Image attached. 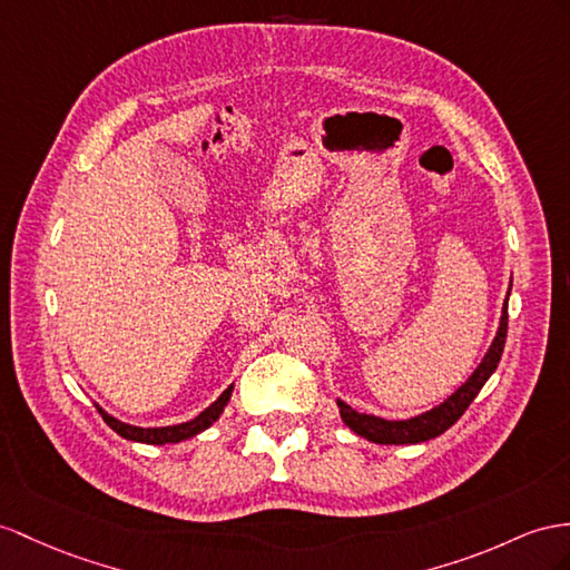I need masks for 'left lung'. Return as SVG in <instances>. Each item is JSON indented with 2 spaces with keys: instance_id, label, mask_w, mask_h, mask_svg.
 Instances as JSON below:
<instances>
[{
  "instance_id": "8db88e82",
  "label": "left lung",
  "mask_w": 570,
  "mask_h": 570,
  "mask_svg": "<svg viewBox=\"0 0 570 570\" xmlns=\"http://www.w3.org/2000/svg\"><path fill=\"white\" fill-rule=\"evenodd\" d=\"M510 286H513V282H510ZM508 298H510V288H508L503 308H501L499 330H495V337H493L491 346L487 348L484 358L479 361V366L472 371V375L466 377V381L455 392H452L448 400L435 404L433 410L421 412L410 419H383L375 414L356 412L346 402L337 400L340 416L344 424L356 435L366 438V441L377 443V445H416V443L431 441V438H438L441 433H445L464 414L466 406L472 404V400L479 395V390L487 385L495 366H499L503 346H505V334H508Z\"/></svg>"
}]
</instances>
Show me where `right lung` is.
Masks as SVG:
<instances>
[{"instance_id": "1", "label": "right lung", "mask_w": 570, "mask_h": 570, "mask_svg": "<svg viewBox=\"0 0 570 570\" xmlns=\"http://www.w3.org/2000/svg\"><path fill=\"white\" fill-rule=\"evenodd\" d=\"M233 395V383L222 392V395L216 397V402H212L207 410L202 414H197L195 419L185 421V424H175V426H154V429H144V426H132V424H125V421L115 419L112 414H108L104 406L96 404V410L104 416L106 424L127 441H135V443H146V445H166V443H180L187 441V438H195L202 431H207L214 421L224 414L226 404Z\"/></svg>"}]
</instances>
